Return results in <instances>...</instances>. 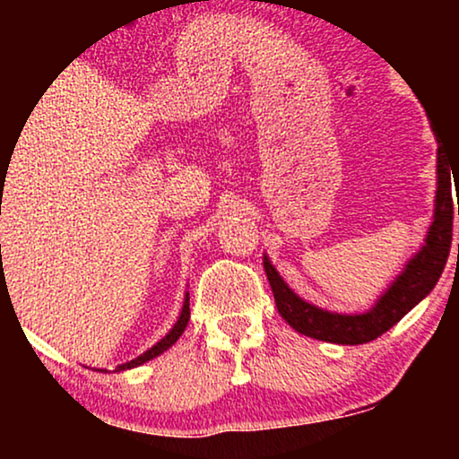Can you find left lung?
<instances>
[{
	"instance_id": "1",
	"label": "left lung",
	"mask_w": 459,
	"mask_h": 459,
	"mask_svg": "<svg viewBox=\"0 0 459 459\" xmlns=\"http://www.w3.org/2000/svg\"><path fill=\"white\" fill-rule=\"evenodd\" d=\"M431 129H434V125H431ZM436 140H438V135H436ZM440 142L442 140H438V157H436L434 215H431V224L423 246L419 252H414L412 259H408L403 270L388 284L386 291L365 313H332V310L307 302L282 281L281 273L272 265L270 256L263 255V267H265L278 313L293 330L310 336V339L325 341V343L362 345L391 330L420 299L429 296L442 270H445L446 256H449L453 213L457 212L459 215V194L457 204L453 203L451 194V175L453 183H457L459 175V152H451Z\"/></svg>"
}]
</instances>
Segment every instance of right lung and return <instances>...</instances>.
I'll return each mask as SVG.
<instances>
[{
	"mask_svg": "<svg viewBox=\"0 0 459 459\" xmlns=\"http://www.w3.org/2000/svg\"><path fill=\"white\" fill-rule=\"evenodd\" d=\"M187 321H189V291H186V298H183V308H181V315H178L177 324L172 325L170 332H168L166 336H163L161 341H157L155 345L151 347V350H146L144 354H140L138 358H134V360L125 362V365H118L114 368V371H125V368H134V367H140L144 365V362L152 360V358H157L160 354H163L166 350H170L172 345L177 343L178 336L183 334V330L187 328Z\"/></svg>",
	"mask_w": 459,
	"mask_h": 459,
	"instance_id": "obj_1",
	"label": "right lung"
}]
</instances>
